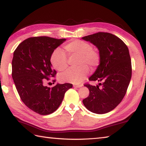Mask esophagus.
Returning a JSON list of instances; mask_svg holds the SVG:
<instances>
[{
    "label": "esophagus",
    "instance_id": "obj_1",
    "mask_svg": "<svg viewBox=\"0 0 146 146\" xmlns=\"http://www.w3.org/2000/svg\"><path fill=\"white\" fill-rule=\"evenodd\" d=\"M82 85H73V87L75 88H80V87H82Z\"/></svg>",
    "mask_w": 146,
    "mask_h": 146
}]
</instances>
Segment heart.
<instances>
[{
	"instance_id": "b5f03b06",
	"label": "heart",
	"mask_w": 146,
	"mask_h": 146,
	"mask_svg": "<svg viewBox=\"0 0 146 146\" xmlns=\"http://www.w3.org/2000/svg\"><path fill=\"white\" fill-rule=\"evenodd\" d=\"M64 50L68 56H78V64L80 66L70 69L60 75L62 82L79 84L83 81L89 73V68L95 70L101 62L100 53L93 49L90 43L82 40H74L64 46ZM50 61L52 66L60 71H64L68 68L66 54L60 49H56L52 52Z\"/></svg>"
}]
</instances>
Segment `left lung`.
Returning a JSON list of instances; mask_svg holds the SVG:
<instances>
[{
	"label": "left lung",
	"mask_w": 146,
	"mask_h": 146,
	"mask_svg": "<svg viewBox=\"0 0 146 146\" xmlns=\"http://www.w3.org/2000/svg\"><path fill=\"white\" fill-rule=\"evenodd\" d=\"M82 39L97 46L101 56L100 65L89 78L99 84L85 83L90 94L83 103L93 113H106L122 102L127 90L132 76L129 49L122 40L108 33L98 32Z\"/></svg>",
	"instance_id": "left-lung-1"
}]
</instances>
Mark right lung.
<instances>
[{
	"label": "right lung",
	"instance_id": "obj_1",
	"mask_svg": "<svg viewBox=\"0 0 146 146\" xmlns=\"http://www.w3.org/2000/svg\"><path fill=\"white\" fill-rule=\"evenodd\" d=\"M66 39L48 36L31 37L21 42L14 52L12 76L21 99L35 112L42 115L53 113L60 107L71 83L57 84L51 88L44 83L54 78L51 68L52 52ZM53 83L56 80H52Z\"/></svg>",
	"mask_w": 146,
	"mask_h": 146
}]
</instances>
